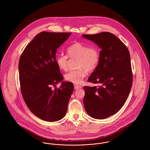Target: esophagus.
Here are the masks:
<instances>
[{
	"label": "esophagus",
	"mask_w": 150,
	"mask_h": 150,
	"mask_svg": "<svg viewBox=\"0 0 150 150\" xmlns=\"http://www.w3.org/2000/svg\"><path fill=\"white\" fill-rule=\"evenodd\" d=\"M81 88V86H79V85H74V89H77Z\"/></svg>",
	"instance_id": "esophagus-1"
}]
</instances>
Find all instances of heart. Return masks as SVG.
<instances>
[{
  "mask_svg": "<svg viewBox=\"0 0 150 150\" xmlns=\"http://www.w3.org/2000/svg\"><path fill=\"white\" fill-rule=\"evenodd\" d=\"M67 54L71 59H77L76 68L78 69L70 71L64 76L66 80L74 84L81 83L86 77L87 71L92 72L96 68L100 59V53L96 47H89L80 42H76L69 46ZM68 56L59 54L56 58L57 66L62 70L67 69Z\"/></svg>",
  "mask_w": 150,
  "mask_h": 150,
  "instance_id": "heart-1",
  "label": "heart"
}]
</instances>
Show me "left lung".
I'll list each match as a JSON object with an SVG mask.
<instances>
[{
    "mask_svg": "<svg viewBox=\"0 0 150 150\" xmlns=\"http://www.w3.org/2000/svg\"><path fill=\"white\" fill-rule=\"evenodd\" d=\"M82 36L102 49L99 64L88 79L99 86H84V108L91 117L105 119L117 113L128 97L133 80L130 54L127 46L111 33Z\"/></svg>",
    "mask_w": 150,
    "mask_h": 150,
    "instance_id": "left-lung-1",
    "label": "left lung"
}]
</instances>
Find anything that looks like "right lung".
<instances>
[{
    "label": "right lung",
    "instance_id": "add662e5",
    "mask_svg": "<svg viewBox=\"0 0 150 150\" xmlns=\"http://www.w3.org/2000/svg\"><path fill=\"white\" fill-rule=\"evenodd\" d=\"M71 34L39 33L25 47L19 61L23 100L35 115L47 122L64 117L74 89L72 83L62 81L64 77L56 62L57 49ZM61 82L59 88L52 89Z\"/></svg>",
    "mask_w": 150,
    "mask_h": 150
}]
</instances>
